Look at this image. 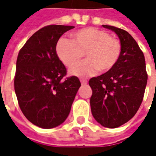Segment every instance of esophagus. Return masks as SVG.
Wrapping results in <instances>:
<instances>
[{
  "mask_svg": "<svg viewBox=\"0 0 156 156\" xmlns=\"http://www.w3.org/2000/svg\"><path fill=\"white\" fill-rule=\"evenodd\" d=\"M87 82H88V81H87L86 80L80 79V83H81L82 85H86V84H87Z\"/></svg>",
  "mask_w": 156,
  "mask_h": 156,
  "instance_id": "1",
  "label": "esophagus"
}]
</instances>
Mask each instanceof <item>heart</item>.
<instances>
[{"label":"heart","instance_id":"b5f03b06","mask_svg":"<svg viewBox=\"0 0 156 156\" xmlns=\"http://www.w3.org/2000/svg\"><path fill=\"white\" fill-rule=\"evenodd\" d=\"M73 41L59 40L56 54L62 63L72 66L86 55L87 59L71 67L70 75L80 77L92 76L99 70L105 73L112 70L121 55V44L118 39L111 37L105 30L94 27H86L74 32Z\"/></svg>","mask_w":156,"mask_h":156}]
</instances>
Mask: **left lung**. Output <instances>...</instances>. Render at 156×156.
Returning a JSON list of instances; mask_svg holds the SVG:
<instances>
[{
	"label": "left lung",
	"mask_w": 156,
	"mask_h": 156,
	"mask_svg": "<svg viewBox=\"0 0 156 156\" xmlns=\"http://www.w3.org/2000/svg\"><path fill=\"white\" fill-rule=\"evenodd\" d=\"M116 34L121 55L115 66L89 80L92 89L90 100L95 120L107 128H117L132 118L140 106L147 73L145 56L137 42L126 30L103 25Z\"/></svg>",
	"instance_id": "1"
}]
</instances>
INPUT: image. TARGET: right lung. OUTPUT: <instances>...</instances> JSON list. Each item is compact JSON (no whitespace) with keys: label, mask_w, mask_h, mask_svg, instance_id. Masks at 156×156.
I'll return each mask as SVG.
<instances>
[{"label":"right lung","mask_w":156,"mask_h":156,"mask_svg":"<svg viewBox=\"0 0 156 156\" xmlns=\"http://www.w3.org/2000/svg\"><path fill=\"white\" fill-rule=\"evenodd\" d=\"M71 26L51 25L37 30L18 54L15 92L24 115L51 129L66 120L80 86L76 76L63 79L66 69L56 54L58 40Z\"/></svg>","instance_id":"add662e5"}]
</instances>
